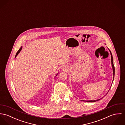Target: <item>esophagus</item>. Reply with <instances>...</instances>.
Returning <instances> with one entry per match:
<instances>
[{"mask_svg": "<svg viewBox=\"0 0 125 125\" xmlns=\"http://www.w3.org/2000/svg\"><path fill=\"white\" fill-rule=\"evenodd\" d=\"M64 69H65V68H64Z\"/></svg>", "mask_w": 125, "mask_h": 125, "instance_id": "1", "label": "esophagus"}]
</instances>
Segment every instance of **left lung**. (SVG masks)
Masks as SVG:
<instances>
[{
	"label": "left lung",
	"mask_w": 125,
	"mask_h": 125,
	"mask_svg": "<svg viewBox=\"0 0 125 125\" xmlns=\"http://www.w3.org/2000/svg\"><path fill=\"white\" fill-rule=\"evenodd\" d=\"M108 50H109V49H108ZM109 52H110V54H111V64H112V68H113V76H114H114H115V67H114V61H113V56H112V53H111V51L109 50ZM113 81H114V79H113ZM109 90H108V92H109ZM108 92H107V93H106V94H107V93H108ZM103 98H101V99H98V100H91V101H84V102H90V103H93V102H96V101H99L100 100H101V99H102Z\"/></svg>",
	"instance_id": "obj_1"
}]
</instances>
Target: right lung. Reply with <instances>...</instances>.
<instances>
[{"label": "right lung", "instance_id": "1", "mask_svg": "<svg viewBox=\"0 0 125 125\" xmlns=\"http://www.w3.org/2000/svg\"><path fill=\"white\" fill-rule=\"evenodd\" d=\"M22 47L21 46V47L20 48V49L19 50V51H18V52H17L16 54V55H15V58H16V56L18 55V54L21 51V49H22ZM58 73H57V74H56V76H55V77H56V76L57 75V74H58Z\"/></svg>", "mask_w": 125, "mask_h": 125}]
</instances>
